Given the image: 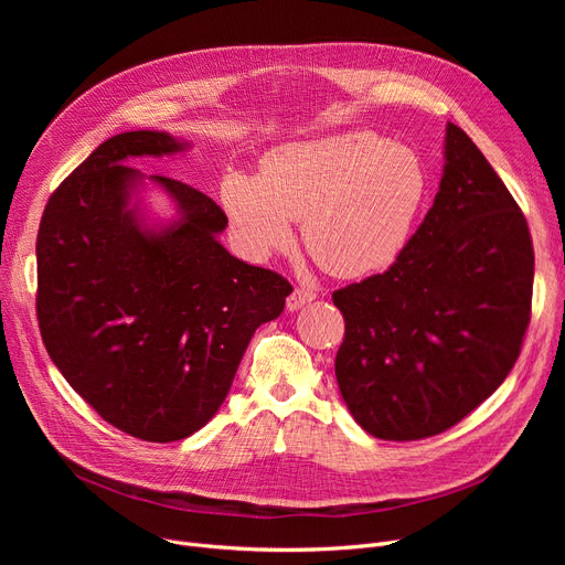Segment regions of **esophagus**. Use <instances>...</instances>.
<instances>
[{
    "label": "esophagus",
    "mask_w": 565,
    "mask_h": 565,
    "mask_svg": "<svg viewBox=\"0 0 565 565\" xmlns=\"http://www.w3.org/2000/svg\"><path fill=\"white\" fill-rule=\"evenodd\" d=\"M313 300H316V292L313 290H309V288H295L290 292L286 307H288V311H300L305 305H309Z\"/></svg>",
    "instance_id": "esophagus-1"
}]
</instances>
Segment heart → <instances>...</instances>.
I'll return each instance as SVG.
<instances>
[{
	"label": "heart",
	"instance_id": "obj_1",
	"mask_svg": "<svg viewBox=\"0 0 565 565\" xmlns=\"http://www.w3.org/2000/svg\"><path fill=\"white\" fill-rule=\"evenodd\" d=\"M426 194L419 158L373 132L286 143L258 175L231 171L220 203L231 233L252 258L290 247L305 220L309 254L339 277H364L403 252Z\"/></svg>",
	"mask_w": 565,
	"mask_h": 565
}]
</instances>
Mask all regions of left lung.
I'll return each instance as SVG.
<instances>
[{
  "label": "left lung",
  "mask_w": 565,
  "mask_h": 565,
  "mask_svg": "<svg viewBox=\"0 0 565 565\" xmlns=\"http://www.w3.org/2000/svg\"><path fill=\"white\" fill-rule=\"evenodd\" d=\"M526 220L465 130L447 124L439 190L387 273L332 295L345 320L341 396L369 435L412 441L479 407L531 318Z\"/></svg>",
  "instance_id": "8db88e82"
}]
</instances>
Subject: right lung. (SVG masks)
<instances>
[{
    "label": "right lung",
    "mask_w": 565,
    "mask_h": 565,
    "mask_svg": "<svg viewBox=\"0 0 565 565\" xmlns=\"http://www.w3.org/2000/svg\"><path fill=\"white\" fill-rule=\"evenodd\" d=\"M190 143L135 130L103 141L50 196L39 228V328L50 360L105 422L146 441L211 422L258 324L292 286L231 256L228 220L203 192L126 167ZM160 189L169 220L142 196Z\"/></svg>",
    "instance_id": "obj_1"
}]
</instances>
